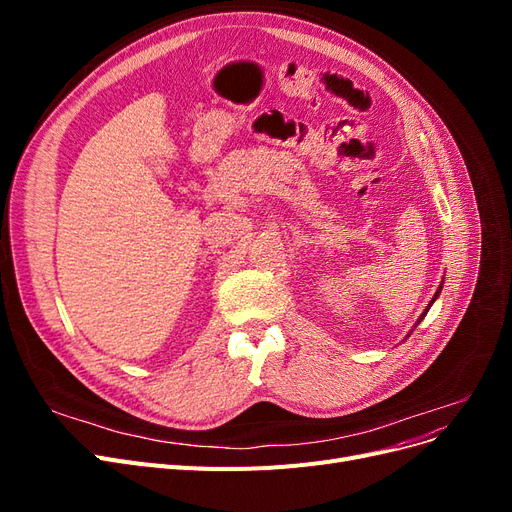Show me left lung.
I'll list each match as a JSON object with an SVG mask.
<instances>
[{
    "label": "left lung",
    "mask_w": 512,
    "mask_h": 512,
    "mask_svg": "<svg viewBox=\"0 0 512 512\" xmlns=\"http://www.w3.org/2000/svg\"><path fill=\"white\" fill-rule=\"evenodd\" d=\"M442 286H444V282H442V284H440V286H438V292H436V294H433V299H431V303H429V305H427V309H425V312H423V314H421V318H418V320H416V324H418V322H421V320H423V318H425V314H427V312H429V307H431V305H433V301H436V299H438V294H440V292H442Z\"/></svg>",
    "instance_id": "8db88e82"
}]
</instances>
